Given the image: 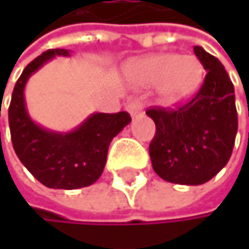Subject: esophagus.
Returning a JSON list of instances; mask_svg holds the SVG:
<instances>
[{
	"mask_svg": "<svg viewBox=\"0 0 249 249\" xmlns=\"http://www.w3.org/2000/svg\"><path fill=\"white\" fill-rule=\"evenodd\" d=\"M126 111L131 114V117H135L138 114L142 112V104L138 99H132L128 105H126Z\"/></svg>",
	"mask_w": 249,
	"mask_h": 249,
	"instance_id": "1",
	"label": "esophagus"
}]
</instances>
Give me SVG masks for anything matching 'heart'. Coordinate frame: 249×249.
<instances>
[{
    "instance_id": "1",
    "label": "heart",
    "mask_w": 249,
    "mask_h": 249,
    "mask_svg": "<svg viewBox=\"0 0 249 249\" xmlns=\"http://www.w3.org/2000/svg\"><path fill=\"white\" fill-rule=\"evenodd\" d=\"M131 75L140 86H160L164 102L177 104L197 90L203 66L193 54L161 53L137 62Z\"/></svg>"
}]
</instances>
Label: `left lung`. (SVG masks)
Listing matches in <instances>:
<instances>
[{"instance_id": "left-lung-1", "label": "left lung", "mask_w": 249, "mask_h": 249, "mask_svg": "<svg viewBox=\"0 0 249 249\" xmlns=\"http://www.w3.org/2000/svg\"><path fill=\"white\" fill-rule=\"evenodd\" d=\"M193 50L206 71L199 92L177 109L147 111L156 124L150 142L154 172L187 186L203 184L224 169L238 131L235 90L224 65L200 46Z\"/></svg>"}]
</instances>
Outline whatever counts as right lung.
<instances>
[{
	"label": "right lung",
	"mask_w": 249,
	"mask_h": 249,
	"mask_svg": "<svg viewBox=\"0 0 249 249\" xmlns=\"http://www.w3.org/2000/svg\"><path fill=\"white\" fill-rule=\"evenodd\" d=\"M54 56H69V52L52 49L27 65L13 90L8 123L14 151L25 169L50 189L73 190L90 186L101 177L109 144L131 123V117L124 111L95 112L69 132L36 124L25 107V83Z\"/></svg>",
	"instance_id": "right-lung-1"
}]
</instances>
